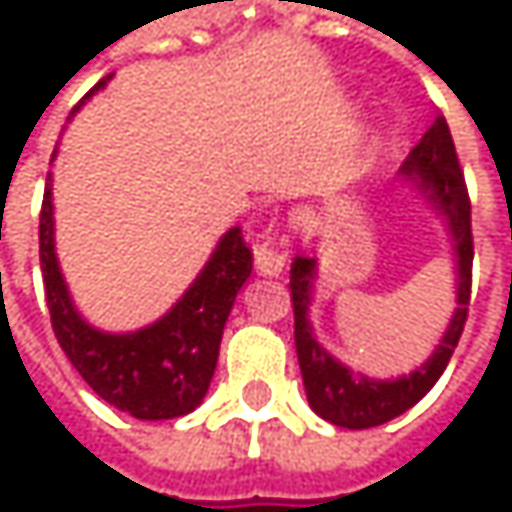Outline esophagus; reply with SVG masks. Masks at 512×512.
I'll use <instances>...</instances> for the list:
<instances>
[{"instance_id": "34e87169", "label": "esophagus", "mask_w": 512, "mask_h": 512, "mask_svg": "<svg viewBox=\"0 0 512 512\" xmlns=\"http://www.w3.org/2000/svg\"><path fill=\"white\" fill-rule=\"evenodd\" d=\"M287 263L284 249H278L275 237H263L255 243V266L260 275H278Z\"/></svg>"}]
</instances>
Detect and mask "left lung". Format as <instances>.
<instances>
[{"instance_id": "obj_1", "label": "left lung", "mask_w": 512, "mask_h": 512, "mask_svg": "<svg viewBox=\"0 0 512 512\" xmlns=\"http://www.w3.org/2000/svg\"><path fill=\"white\" fill-rule=\"evenodd\" d=\"M406 177H412L427 198L448 216L454 249H457V269H460V287H457V311L454 320L436 347V353L424 367H418L409 376L376 382L367 376H358L347 370L341 361L329 356L311 326H308V299H311V281L317 260L314 257H296L290 266V299H293V338H296V356L302 367V382L308 391L311 409L326 418L335 427L347 430H367L379 427L406 409H412L445 373L448 361L460 344L465 320H468V302H471V260H474V240H471V201L468 186L462 177L457 148L448 130L445 115H436L430 130L421 136V142L412 148L409 159L400 168Z\"/></svg>"}]
</instances>
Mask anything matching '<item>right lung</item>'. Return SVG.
I'll use <instances>...</instances> for the list:
<instances>
[{"label":"right lung","mask_w":512,"mask_h":512,"mask_svg":"<svg viewBox=\"0 0 512 512\" xmlns=\"http://www.w3.org/2000/svg\"><path fill=\"white\" fill-rule=\"evenodd\" d=\"M50 195L47 186L38 228L41 272L52 332L64 356L106 403L133 418L165 421L192 412L210 388L237 290L252 275V249L243 231L231 228L222 237L195 284L159 323L133 335H106L91 329L67 296L52 246Z\"/></svg>","instance_id":"add662e5"}]
</instances>
